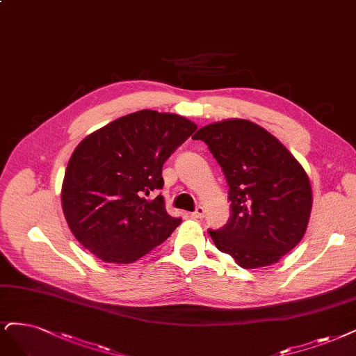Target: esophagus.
Here are the masks:
<instances>
[{"instance_id": "1", "label": "esophagus", "mask_w": 356, "mask_h": 356, "mask_svg": "<svg viewBox=\"0 0 356 356\" xmlns=\"http://www.w3.org/2000/svg\"><path fill=\"white\" fill-rule=\"evenodd\" d=\"M191 216H193V218H195V219H202V218H204V207H202V206H197V207H195V211L191 213Z\"/></svg>"}]
</instances>
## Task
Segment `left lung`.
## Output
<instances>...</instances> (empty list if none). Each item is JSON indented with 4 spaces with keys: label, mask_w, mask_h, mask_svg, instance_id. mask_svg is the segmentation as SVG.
<instances>
[{
    "label": "left lung",
    "mask_w": 356,
    "mask_h": 356,
    "mask_svg": "<svg viewBox=\"0 0 356 356\" xmlns=\"http://www.w3.org/2000/svg\"><path fill=\"white\" fill-rule=\"evenodd\" d=\"M193 138L209 147L229 187L228 222L209 229L218 250L246 269L277 264L308 227L312 191L300 163L250 120L216 122Z\"/></svg>",
    "instance_id": "obj_1"
}]
</instances>
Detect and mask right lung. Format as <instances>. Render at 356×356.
I'll return each mask as SVG.
<instances>
[{
	"label": "right lung",
	"mask_w": 356,
	"mask_h": 356,
	"mask_svg": "<svg viewBox=\"0 0 356 356\" xmlns=\"http://www.w3.org/2000/svg\"><path fill=\"white\" fill-rule=\"evenodd\" d=\"M197 129L191 120L156 110L122 116L92 132L73 152L61 206L73 236L110 264H131L162 244L181 224L168 215L162 168Z\"/></svg>",
	"instance_id": "add662e5"
}]
</instances>
